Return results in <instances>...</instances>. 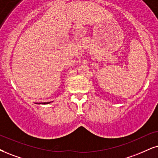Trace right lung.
Wrapping results in <instances>:
<instances>
[{"label":"right lung","mask_w":158,"mask_h":158,"mask_svg":"<svg viewBox=\"0 0 158 158\" xmlns=\"http://www.w3.org/2000/svg\"><path fill=\"white\" fill-rule=\"evenodd\" d=\"M51 103V102H47V103H42V104H47V103Z\"/></svg>","instance_id":"1"}]
</instances>
